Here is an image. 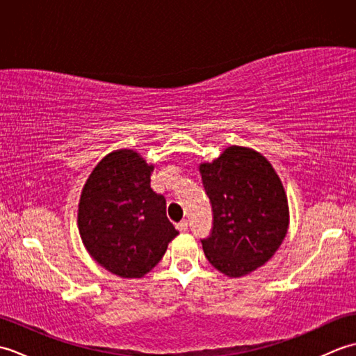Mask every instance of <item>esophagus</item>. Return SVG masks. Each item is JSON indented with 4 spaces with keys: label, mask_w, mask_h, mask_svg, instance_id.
Wrapping results in <instances>:
<instances>
[{
    "label": "esophagus",
    "mask_w": 356,
    "mask_h": 356,
    "mask_svg": "<svg viewBox=\"0 0 356 356\" xmlns=\"http://www.w3.org/2000/svg\"><path fill=\"white\" fill-rule=\"evenodd\" d=\"M177 229H179L180 232H185V231L188 229V222H186V220H182L180 223H177Z\"/></svg>",
    "instance_id": "34e87169"
}]
</instances>
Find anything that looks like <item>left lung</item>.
I'll list each match as a JSON object with an SVG mask.
<instances>
[{
	"instance_id": "8db88e82",
	"label": "left lung",
	"mask_w": 356,
	"mask_h": 356,
	"mask_svg": "<svg viewBox=\"0 0 356 356\" xmlns=\"http://www.w3.org/2000/svg\"><path fill=\"white\" fill-rule=\"evenodd\" d=\"M199 170L213 208L203 251L222 274L243 277L266 263L286 237L289 208L282 180L266 157L237 145Z\"/></svg>"
}]
</instances>
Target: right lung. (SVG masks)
I'll return each mask as SVG.
<instances>
[{
	"label": "right lung",
	"instance_id": "obj_1",
	"mask_svg": "<svg viewBox=\"0 0 356 356\" xmlns=\"http://www.w3.org/2000/svg\"><path fill=\"white\" fill-rule=\"evenodd\" d=\"M153 168L133 149L113 151L81 193L82 243L102 268L122 278L145 275L179 234L166 217L165 197L149 186Z\"/></svg>",
	"mask_w": 356,
	"mask_h": 356
}]
</instances>
